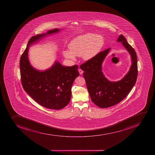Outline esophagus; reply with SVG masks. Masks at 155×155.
Here are the masks:
<instances>
[{
  "instance_id": "1",
  "label": "esophagus",
  "mask_w": 155,
  "mask_h": 155,
  "mask_svg": "<svg viewBox=\"0 0 155 155\" xmlns=\"http://www.w3.org/2000/svg\"><path fill=\"white\" fill-rule=\"evenodd\" d=\"M79 72V74H80V75H82V74L83 73V71L81 69H78Z\"/></svg>"
}]
</instances>
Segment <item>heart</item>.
<instances>
[{
    "label": "heart",
    "instance_id": "obj_1",
    "mask_svg": "<svg viewBox=\"0 0 155 155\" xmlns=\"http://www.w3.org/2000/svg\"><path fill=\"white\" fill-rule=\"evenodd\" d=\"M104 39L99 34L87 33L76 37L69 43V50L63 51L66 58L75 60V56H82L85 60H89L96 56L104 45Z\"/></svg>",
    "mask_w": 155,
    "mask_h": 155
}]
</instances>
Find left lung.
<instances>
[{"mask_svg": "<svg viewBox=\"0 0 155 155\" xmlns=\"http://www.w3.org/2000/svg\"><path fill=\"white\" fill-rule=\"evenodd\" d=\"M117 41L122 45L130 54L132 64L128 73L121 80L110 82L101 71V64L110 48L99 52L80 66L84 71L83 77L92 102L101 108L110 107L119 103L127 97L137 81L138 70L137 60L135 50L127 42L123 35Z\"/></svg>", "mask_w": 155, "mask_h": 155, "instance_id": "1", "label": "left lung"}]
</instances>
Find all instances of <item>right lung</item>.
I'll return each instance as SVG.
<instances>
[{
	"label": "right lung",
	"mask_w": 155,
	"mask_h": 155,
	"mask_svg": "<svg viewBox=\"0 0 155 155\" xmlns=\"http://www.w3.org/2000/svg\"><path fill=\"white\" fill-rule=\"evenodd\" d=\"M60 31L55 29L34 36L30 39L20 61L21 84L25 91L37 103L48 109L60 110L70 101L71 87L79 75L77 65L64 67L58 61L45 71H40L32 67L28 60L29 48L33 42L48 34Z\"/></svg>",
	"instance_id": "obj_1"
}]
</instances>
